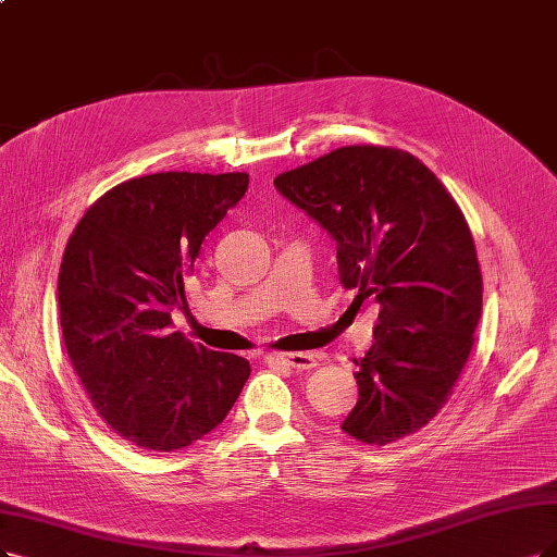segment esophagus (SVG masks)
<instances>
[{"mask_svg":"<svg viewBox=\"0 0 557 557\" xmlns=\"http://www.w3.org/2000/svg\"><path fill=\"white\" fill-rule=\"evenodd\" d=\"M275 360L284 362L286 367H292V369H298V372H302V369L317 367V358L312 354H280V356H275Z\"/></svg>","mask_w":557,"mask_h":557,"instance_id":"obj_1","label":"esophagus"}]
</instances>
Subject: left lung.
I'll use <instances>...</instances> for the list:
<instances>
[{
    "label": "left lung",
    "mask_w": 557,
    "mask_h": 557,
    "mask_svg": "<svg viewBox=\"0 0 557 557\" xmlns=\"http://www.w3.org/2000/svg\"><path fill=\"white\" fill-rule=\"evenodd\" d=\"M275 188L333 236L354 302L381 307L342 429L367 445L416 434L451 395L482 314V273L461 209L416 156L372 144L284 172Z\"/></svg>",
    "instance_id": "obj_1"
}]
</instances>
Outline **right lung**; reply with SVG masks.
Returning a JSON list of instances; mask_svg holds the SVG:
<instances>
[{"label": "right lung", "mask_w": 557, "mask_h": 557, "mask_svg": "<svg viewBox=\"0 0 557 557\" xmlns=\"http://www.w3.org/2000/svg\"><path fill=\"white\" fill-rule=\"evenodd\" d=\"M250 176L160 172L119 183L75 226L59 268V321L96 413L131 445L172 451L230 413L250 362L172 333L203 238Z\"/></svg>", "instance_id": "obj_1"}]
</instances>
